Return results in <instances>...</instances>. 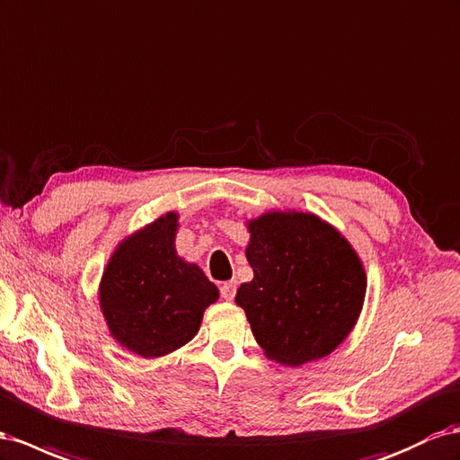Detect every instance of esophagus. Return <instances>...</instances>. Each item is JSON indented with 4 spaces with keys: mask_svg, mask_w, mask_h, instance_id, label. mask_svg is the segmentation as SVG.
<instances>
[{
    "mask_svg": "<svg viewBox=\"0 0 460 460\" xmlns=\"http://www.w3.org/2000/svg\"><path fill=\"white\" fill-rule=\"evenodd\" d=\"M220 296L225 297V300H234L235 296V280H228V282H222L220 284Z\"/></svg>",
    "mask_w": 460,
    "mask_h": 460,
    "instance_id": "obj_1",
    "label": "esophagus"
}]
</instances>
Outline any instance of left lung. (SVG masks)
Segmentation results:
<instances>
[{
  "instance_id": "obj_1",
  "label": "left lung",
  "mask_w": 460,
  "mask_h": 460,
  "mask_svg": "<svg viewBox=\"0 0 460 460\" xmlns=\"http://www.w3.org/2000/svg\"><path fill=\"white\" fill-rule=\"evenodd\" d=\"M253 280L235 292L257 344L297 367L329 356L352 332L367 279L350 242L314 213L270 210L247 220Z\"/></svg>"
}]
</instances>
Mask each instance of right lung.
Returning <instances> with one entry per match:
<instances>
[{
	"label": "right lung",
	"instance_id": "obj_1",
	"mask_svg": "<svg viewBox=\"0 0 460 460\" xmlns=\"http://www.w3.org/2000/svg\"><path fill=\"white\" fill-rule=\"evenodd\" d=\"M178 218L172 210L121 240L98 287L110 334L146 359L188 344L218 300L201 267L176 252Z\"/></svg>",
	"mask_w": 460,
	"mask_h": 460
}]
</instances>
